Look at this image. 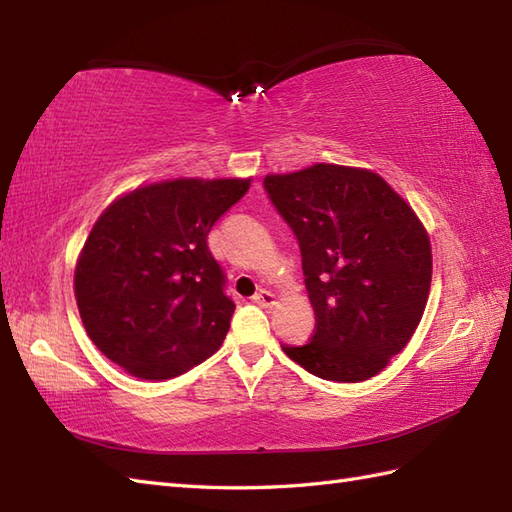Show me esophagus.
I'll use <instances>...</instances> for the list:
<instances>
[{"mask_svg": "<svg viewBox=\"0 0 512 512\" xmlns=\"http://www.w3.org/2000/svg\"><path fill=\"white\" fill-rule=\"evenodd\" d=\"M253 301L257 303V306H262V308H273L275 303H277V297L270 290H259L257 295L253 297Z\"/></svg>", "mask_w": 512, "mask_h": 512, "instance_id": "1", "label": "esophagus"}]
</instances>
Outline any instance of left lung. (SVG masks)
Returning <instances> with one entry per match:
<instances>
[{
  "instance_id": "1",
  "label": "left lung",
  "mask_w": 512,
  "mask_h": 512,
  "mask_svg": "<svg viewBox=\"0 0 512 512\" xmlns=\"http://www.w3.org/2000/svg\"><path fill=\"white\" fill-rule=\"evenodd\" d=\"M264 189L301 248L314 334L281 345L310 374L361 383L416 332L431 288V244L411 206L374 171L312 165Z\"/></svg>"
}]
</instances>
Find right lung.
<instances>
[{"label": "right lung", "mask_w": 512, "mask_h": 512, "mask_svg": "<svg viewBox=\"0 0 512 512\" xmlns=\"http://www.w3.org/2000/svg\"><path fill=\"white\" fill-rule=\"evenodd\" d=\"M248 187L237 178L156 182L96 220L74 295L88 336L112 363L165 380L220 350L235 303L206 237Z\"/></svg>", "instance_id": "add662e5"}]
</instances>
